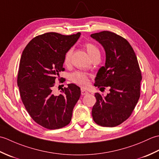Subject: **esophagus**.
Segmentation results:
<instances>
[{"instance_id": "obj_1", "label": "esophagus", "mask_w": 159, "mask_h": 159, "mask_svg": "<svg viewBox=\"0 0 159 159\" xmlns=\"http://www.w3.org/2000/svg\"><path fill=\"white\" fill-rule=\"evenodd\" d=\"M88 93H88V92H87V91H86V90H85V89H81V95H82V96L87 95V94H88Z\"/></svg>"}]
</instances>
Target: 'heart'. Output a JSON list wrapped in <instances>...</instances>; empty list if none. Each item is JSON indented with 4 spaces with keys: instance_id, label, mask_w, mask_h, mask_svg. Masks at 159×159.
Masks as SVG:
<instances>
[{
    "instance_id": "heart-1",
    "label": "heart",
    "mask_w": 159,
    "mask_h": 159,
    "mask_svg": "<svg viewBox=\"0 0 159 159\" xmlns=\"http://www.w3.org/2000/svg\"><path fill=\"white\" fill-rule=\"evenodd\" d=\"M84 46H85V48H86L87 52L89 54L91 59L93 58V57L96 56L100 55L99 49L98 48V47L95 44H93V43L86 42L85 43V44H84ZM72 48H70L66 52L65 56H64L63 58V63L66 66L70 65V63L71 62V57H72ZM70 79L73 83L80 86L86 87L89 85V75L85 72H79V71L74 72L71 74Z\"/></svg>"
}]
</instances>
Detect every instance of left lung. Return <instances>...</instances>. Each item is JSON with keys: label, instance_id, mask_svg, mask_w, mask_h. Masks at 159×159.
<instances>
[{"label": "left lung", "instance_id": "8db88e82", "mask_svg": "<svg viewBox=\"0 0 159 159\" xmlns=\"http://www.w3.org/2000/svg\"><path fill=\"white\" fill-rule=\"evenodd\" d=\"M91 37L103 46L106 53L105 66L99 69L94 85L110 89L106 96L95 93L93 120L101 126L114 127L133 113L140 97L141 72L135 53L126 39L106 31Z\"/></svg>", "mask_w": 159, "mask_h": 159}]
</instances>
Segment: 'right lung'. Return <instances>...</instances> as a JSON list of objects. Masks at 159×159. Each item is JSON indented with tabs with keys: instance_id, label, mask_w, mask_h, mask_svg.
I'll return each mask as SVG.
<instances>
[{
	"instance_id": "add662e5",
	"label": "right lung",
	"mask_w": 159,
	"mask_h": 159,
	"mask_svg": "<svg viewBox=\"0 0 159 159\" xmlns=\"http://www.w3.org/2000/svg\"><path fill=\"white\" fill-rule=\"evenodd\" d=\"M80 35L46 33L33 38L22 54L17 80L20 97L32 119L50 130L69 124L80 96V88L73 83L62 88L59 95L52 92L55 79L64 69L65 54Z\"/></svg>"
}]
</instances>
